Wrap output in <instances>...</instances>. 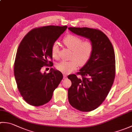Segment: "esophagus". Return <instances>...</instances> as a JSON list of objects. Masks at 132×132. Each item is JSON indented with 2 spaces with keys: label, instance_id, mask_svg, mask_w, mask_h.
I'll return each mask as SVG.
<instances>
[{
  "label": "esophagus",
  "instance_id": "obj_1",
  "mask_svg": "<svg viewBox=\"0 0 132 132\" xmlns=\"http://www.w3.org/2000/svg\"><path fill=\"white\" fill-rule=\"evenodd\" d=\"M66 78H67V74H63V79H66Z\"/></svg>",
  "mask_w": 132,
  "mask_h": 132
}]
</instances>
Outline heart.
Instances as JSON below:
<instances>
[{
	"instance_id": "b5f03b06",
	"label": "heart",
	"mask_w": 132,
	"mask_h": 132,
	"mask_svg": "<svg viewBox=\"0 0 132 132\" xmlns=\"http://www.w3.org/2000/svg\"><path fill=\"white\" fill-rule=\"evenodd\" d=\"M63 43L69 49L72 50L70 61H62L57 64V69L63 73H70L77 69L78 65L83 66L88 62L93 52V46L89 41H84L81 38L75 35H70L63 39ZM59 45L54 43L51 47L53 57L58 58Z\"/></svg>"
}]
</instances>
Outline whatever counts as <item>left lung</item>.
<instances>
[{"label":"left lung","mask_w":132,"mask_h":132,"mask_svg":"<svg viewBox=\"0 0 132 132\" xmlns=\"http://www.w3.org/2000/svg\"><path fill=\"white\" fill-rule=\"evenodd\" d=\"M74 34L88 39L93 52L88 62L78 74L68 77L72 83L68 89L70 105L78 110L88 112L97 108L105 100L115 76V55L111 41L100 30L89 28L69 27Z\"/></svg>","instance_id":"left-lung-1"}]
</instances>
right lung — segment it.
<instances>
[{
	"mask_svg": "<svg viewBox=\"0 0 132 132\" xmlns=\"http://www.w3.org/2000/svg\"><path fill=\"white\" fill-rule=\"evenodd\" d=\"M67 26H49L30 30L17 50L14 75L19 91L29 104L40 106L49 102L63 78L61 72L51 68L42 73L44 66L52 65V45L65 31ZM53 66V65H52Z\"/></svg>",
	"mask_w": 132,
	"mask_h": 132,
	"instance_id": "right-lung-1",
	"label": "right lung"
}]
</instances>
